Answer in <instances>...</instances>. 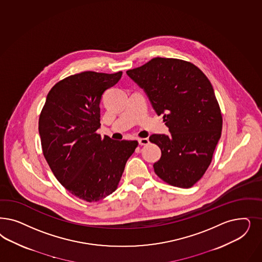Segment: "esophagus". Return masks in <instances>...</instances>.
Here are the masks:
<instances>
[{"label": "esophagus", "mask_w": 262, "mask_h": 262, "mask_svg": "<svg viewBox=\"0 0 262 262\" xmlns=\"http://www.w3.org/2000/svg\"><path fill=\"white\" fill-rule=\"evenodd\" d=\"M138 142L141 145H146V144H149V140L147 138H141L138 140Z\"/></svg>", "instance_id": "1"}]
</instances>
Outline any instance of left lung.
Listing matches in <instances>:
<instances>
[{
  "label": "left lung",
  "mask_w": 262,
  "mask_h": 262,
  "mask_svg": "<svg viewBox=\"0 0 262 262\" xmlns=\"http://www.w3.org/2000/svg\"><path fill=\"white\" fill-rule=\"evenodd\" d=\"M127 75L144 89L170 135L153 134L160 147L155 173L169 185L190 188L211 163L223 118L210 81L194 64L178 59L154 58Z\"/></svg>",
  "instance_id": "1"
}]
</instances>
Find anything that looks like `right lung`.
I'll return each mask as SVG.
<instances>
[{"label":"right lung","mask_w":262,"mask_h":262,"mask_svg":"<svg viewBox=\"0 0 262 262\" xmlns=\"http://www.w3.org/2000/svg\"><path fill=\"white\" fill-rule=\"evenodd\" d=\"M122 72L84 71L67 77L47 95L38 120L43 155L59 183L93 203L115 192L137 141H114L96 133L102 94Z\"/></svg>","instance_id":"right-lung-1"}]
</instances>
